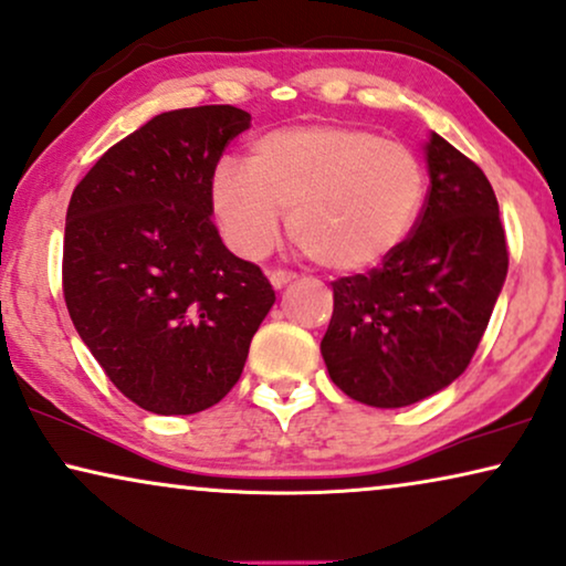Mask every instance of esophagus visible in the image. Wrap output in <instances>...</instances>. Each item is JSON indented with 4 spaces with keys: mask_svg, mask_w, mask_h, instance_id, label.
<instances>
[{
    "mask_svg": "<svg viewBox=\"0 0 566 566\" xmlns=\"http://www.w3.org/2000/svg\"><path fill=\"white\" fill-rule=\"evenodd\" d=\"M294 280H297V274L286 272V269H274V272L269 274V282H272L274 290H282L284 284H290V282H294Z\"/></svg>",
    "mask_w": 566,
    "mask_h": 566,
    "instance_id": "esophagus-1",
    "label": "esophagus"
}]
</instances>
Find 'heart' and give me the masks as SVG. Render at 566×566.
<instances>
[{
    "instance_id": "obj_1",
    "label": "heart",
    "mask_w": 566,
    "mask_h": 566,
    "mask_svg": "<svg viewBox=\"0 0 566 566\" xmlns=\"http://www.w3.org/2000/svg\"><path fill=\"white\" fill-rule=\"evenodd\" d=\"M212 212L230 249L259 259L286 212L290 235L315 264L361 272L410 233L426 169L410 146L338 123L280 127L251 143L245 166L218 164Z\"/></svg>"
}]
</instances>
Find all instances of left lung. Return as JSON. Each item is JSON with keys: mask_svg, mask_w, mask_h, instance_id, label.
I'll return each instance as SVG.
<instances>
[{"mask_svg": "<svg viewBox=\"0 0 566 566\" xmlns=\"http://www.w3.org/2000/svg\"><path fill=\"white\" fill-rule=\"evenodd\" d=\"M431 187L410 235L366 274L333 282L321 352L336 387L405 408L472 361L507 274L497 197L472 158L431 135Z\"/></svg>", "mask_w": 566, "mask_h": 566, "instance_id": "1", "label": "left lung"}]
</instances>
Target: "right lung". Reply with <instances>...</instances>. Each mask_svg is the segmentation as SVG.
Wrapping results in <instances>:
<instances>
[{
    "label": "right lung",
    "instance_id": "add662e5",
    "mask_svg": "<svg viewBox=\"0 0 566 566\" xmlns=\"http://www.w3.org/2000/svg\"><path fill=\"white\" fill-rule=\"evenodd\" d=\"M249 125L230 105L156 115L71 195L61 266L69 315L109 381L156 416L220 402L276 300L210 218L212 174Z\"/></svg>",
    "mask_w": 566,
    "mask_h": 566
}]
</instances>
